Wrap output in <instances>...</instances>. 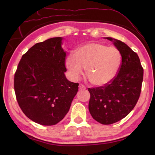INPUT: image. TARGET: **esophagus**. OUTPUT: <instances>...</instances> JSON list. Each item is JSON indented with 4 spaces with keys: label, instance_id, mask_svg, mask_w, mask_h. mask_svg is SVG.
Returning a JSON list of instances; mask_svg holds the SVG:
<instances>
[{
    "label": "esophagus",
    "instance_id": "esophagus-1",
    "mask_svg": "<svg viewBox=\"0 0 155 155\" xmlns=\"http://www.w3.org/2000/svg\"><path fill=\"white\" fill-rule=\"evenodd\" d=\"M78 88H79V90H85L86 89V87H85L84 85L80 84L79 86H78Z\"/></svg>",
    "mask_w": 155,
    "mask_h": 155
}]
</instances>
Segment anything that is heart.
I'll return each mask as SVG.
<instances>
[{
	"label": "heart",
	"mask_w": 155,
	"mask_h": 155,
	"mask_svg": "<svg viewBox=\"0 0 155 155\" xmlns=\"http://www.w3.org/2000/svg\"><path fill=\"white\" fill-rule=\"evenodd\" d=\"M122 64L120 52L115 47L99 42H90L78 48L74 54H69L65 65L71 77L78 80L86 68L87 77L93 84L104 87L114 81Z\"/></svg>",
	"instance_id": "b5f03b06"
}]
</instances>
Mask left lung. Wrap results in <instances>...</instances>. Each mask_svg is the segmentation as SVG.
<instances>
[{
  "label": "left lung",
  "mask_w": 155,
  "mask_h": 155,
  "mask_svg": "<svg viewBox=\"0 0 155 155\" xmlns=\"http://www.w3.org/2000/svg\"><path fill=\"white\" fill-rule=\"evenodd\" d=\"M120 52L122 64L114 81L104 87L88 88L91 116L103 124L120 120L130 113L139 100L143 80V68L139 56L123 42L106 37Z\"/></svg>",
  "instance_id": "8db88e82"
}]
</instances>
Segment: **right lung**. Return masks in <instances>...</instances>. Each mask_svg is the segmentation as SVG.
<instances>
[{
  "instance_id": "add662e5",
  "label": "right lung",
  "mask_w": 155,
  "mask_h": 155,
  "mask_svg": "<svg viewBox=\"0 0 155 155\" xmlns=\"http://www.w3.org/2000/svg\"><path fill=\"white\" fill-rule=\"evenodd\" d=\"M62 37L47 39L28 49L20 61L14 87L20 108L38 124L51 126L63 119L78 89L64 75Z\"/></svg>"
}]
</instances>
